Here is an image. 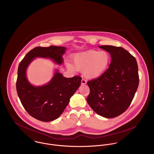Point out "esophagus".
Masks as SVG:
<instances>
[{
  "label": "esophagus",
  "instance_id": "obj_1",
  "mask_svg": "<svg viewBox=\"0 0 154 154\" xmlns=\"http://www.w3.org/2000/svg\"><path fill=\"white\" fill-rule=\"evenodd\" d=\"M87 84V81L85 79L82 78V81H81V84L82 85H84V84Z\"/></svg>",
  "mask_w": 154,
  "mask_h": 154
}]
</instances>
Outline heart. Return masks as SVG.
I'll use <instances>...</instances> for the list:
<instances>
[{
  "label": "heart",
  "instance_id": "1",
  "mask_svg": "<svg viewBox=\"0 0 154 154\" xmlns=\"http://www.w3.org/2000/svg\"><path fill=\"white\" fill-rule=\"evenodd\" d=\"M73 66L67 63V66L72 69L83 72L89 79L101 76L107 69L110 63V56L106 51L89 50L76 54L73 57Z\"/></svg>",
  "mask_w": 154,
  "mask_h": 154
}]
</instances>
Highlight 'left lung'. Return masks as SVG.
<instances>
[{"label": "left lung", "instance_id": "obj_1", "mask_svg": "<svg viewBox=\"0 0 154 154\" xmlns=\"http://www.w3.org/2000/svg\"><path fill=\"white\" fill-rule=\"evenodd\" d=\"M110 54L109 67L101 76L87 82V101L98 114L106 118L119 116L128 109L139 85L136 60L121 47L101 45Z\"/></svg>", "mask_w": 154, "mask_h": 154}]
</instances>
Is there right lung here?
<instances>
[{
  "instance_id": "obj_1",
  "label": "right lung",
  "mask_w": 154,
  "mask_h": 154,
  "mask_svg": "<svg viewBox=\"0 0 154 154\" xmlns=\"http://www.w3.org/2000/svg\"><path fill=\"white\" fill-rule=\"evenodd\" d=\"M65 50L64 47L54 45L35 47L25 56L18 66L16 83L18 97L28 113L38 120L47 122L57 119L79 87L82 78L79 76L67 78L56 70L47 85L34 87L26 78V69L35 57L50 58L61 65Z\"/></svg>"
}]
</instances>
